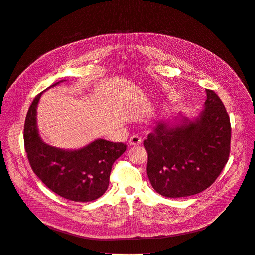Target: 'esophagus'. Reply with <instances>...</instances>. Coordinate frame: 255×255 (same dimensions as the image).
<instances>
[{
  "mask_svg": "<svg viewBox=\"0 0 255 255\" xmlns=\"http://www.w3.org/2000/svg\"><path fill=\"white\" fill-rule=\"evenodd\" d=\"M141 143H142V139H141L139 136H137V135L132 136V137L130 138V140H129V144H130L131 146H138V145H140Z\"/></svg>",
  "mask_w": 255,
  "mask_h": 255,
  "instance_id": "esophagus-1",
  "label": "esophagus"
}]
</instances>
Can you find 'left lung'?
<instances>
[{
  "instance_id": "8db88e82",
  "label": "left lung",
  "mask_w": 255,
  "mask_h": 255,
  "mask_svg": "<svg viewBox=\"0 0 255 255\" xmlns=\"http://www.w3.org/2000/svg\"><path fill=\"white\" fill-rule=\"evenodd\" d=\"M204 109L193 118L178 114L156 122L144 141L147 175L154 190L169 198L207 189L228 161L231 127L226 109L214 91L206 89Z\"/></svg>"
}]
</instances>
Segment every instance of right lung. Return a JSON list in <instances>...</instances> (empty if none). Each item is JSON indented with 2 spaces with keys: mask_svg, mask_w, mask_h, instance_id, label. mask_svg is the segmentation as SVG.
<instances>
[{
  "mask_svg": "<svg viewBox=\"0 0 255 255\" xmlns=\"http://www.w3.org/2000/svg\"><path fill=\"white\" fill-rule=\"evenodd\" d=\"M42 94L30 106L24 127L25 149L34 173L63 198L76 202L99 198L107 190L112 165L126 151V145L97 139L83 148L65 150L46 144L39 136L36 117Z\"/></svg>",
  "mask_w": 255,
  "mask_h": 255,
  "instance_id": "1",
  "label": "right lung"
}]
</instances>
